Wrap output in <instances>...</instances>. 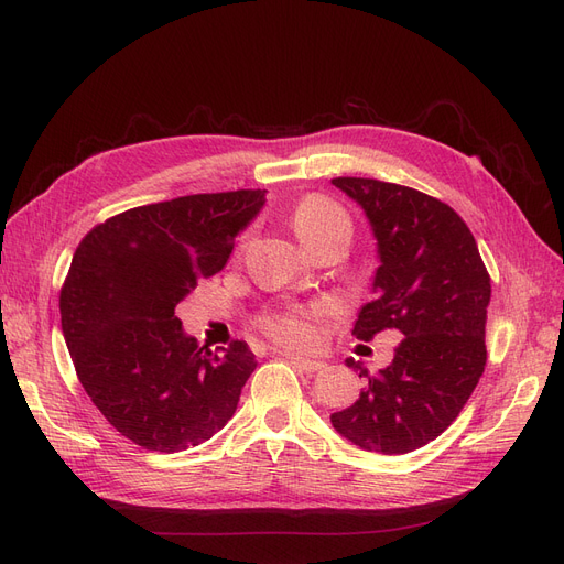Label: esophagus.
Masks as SVG:
<instances>
[{"mask_svg":"<svg viewBox=\"0 0 564 564\" xmlns=\"http://www.w3.org/2000/svg\"><path fill=\"white\" fill-rule=\"evenodd\" d=\"M285 358H288V362H290V365H295L297 369H304V371H308V373H314V371H318V369H323V367H325L321 360H311V358L290 356V352H285Z\"/></svg>","mask_w":564,"mask_h":564,"instance_id":"obj_1","label":"esophagus"}]
</instances>
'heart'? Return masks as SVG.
Masks as SVG:
<instances>
[{
	"instance_id": "heart-1",
	"label": "heart",
	"mask_w": 564,
	"mask_h": 564,
	"mask_svg": "<svg viewBox=\"0 0 564 564\" xmlns=\"http://www.w3.org/2000/svg\"><path fill=\"white\" fill-rule=\"evenodd\" d=\"M293 220L295 232L302 243L316 239L318 235L327 232L332 227H348L350 223L346 214L337 204H332L325 197H304L295 208H293ZM264 327L269 329V335L279 339L281 344L288 346H308L316 339V329L306 321L302 314H281V316H271L264 321Z\"/></svg>"
}]
</instances>
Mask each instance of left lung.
I'll use <instances>...</instances> for the list:
<instances>
[{
	"mask_svg": "<svg viewBox=\"0 0 564 564\" xmlns=\"http://www.w3.org/2000/svg\"><path fill=\"white\" fill-rule=\"evenodd\" d=\"M365 212L377 239L373 300L352 335L404 337L379 373L360 369V398L329 415L335 430L371 453L402 455L436 440L463 411L486 367L490 276L474 235L453 208L377 178H332Z\"/></svg>",
	"mask_w": 564,
	"mask_h": 564,
	"instance_id": "obj_1",
	"label": "left lung"
}]
</instances>
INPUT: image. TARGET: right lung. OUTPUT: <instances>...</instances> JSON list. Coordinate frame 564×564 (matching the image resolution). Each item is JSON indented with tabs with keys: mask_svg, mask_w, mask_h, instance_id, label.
<instances>
[{
	"mask_svg": "<svg viewBox=\"0 0 564 564\" xmlns=\"http://www.w3.org/2000/svg\"><path fill=\"white\" fill-rule=\"evenodd\" d=\"M267 191L187 195L130 208L83 237L59 293L80 386L122 436L176 453L232 419L256 369L246 341L214 352L174 314L232 253Z\"/></svg>",
	"mask_w": 564,
	"mask_h": 564,
	"instance_id": "right-lung-1",
	"label": "right lung"
}]
</instances>
